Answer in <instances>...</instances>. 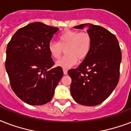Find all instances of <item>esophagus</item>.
<instances>
[{
    "label": "esophagus",
    "instance_id": "obj_1",
    "mask_svg": "<svg viewBox=\"0 0 131 131\" xmlns=\"http://www.w3.org/2000/svg\"><path fill=\"white\" fill-rule=\"evenodd\" d=\"M63 74H64L65 75L68 74V70H66V69H63Z\"/></svg>",
    "mask_w": 131,
    "mask_h": 131
}]
</instances>
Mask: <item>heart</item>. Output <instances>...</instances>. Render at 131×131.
Instances as JSON below:
<instances>
[{
  "instance_id": "heart-1",
  "label": "heart",
  "mask_w": 131,
  "mask_h": 131,
  "mask_svg": "<svg viewBox=\"0 0 131 131\" xmlns=\"http://www.w3.org/2000/svg\"><path fill=\"white\" fill-rule=\"evenodd\" d=\"M92 46V37L87 31L67 30L59 36V42L52 41L48 43V51L52 57L59 59L66 48L65 56L56 61V66L63 69L74 66L79 60L88 57Z\"/></svg>"
}]
</instances>
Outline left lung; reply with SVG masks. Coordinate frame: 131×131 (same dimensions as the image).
Instances as JSON below:
<instances>
[{
    "mask_svg": "<svg viewBox=\"0 0 131 131\" xmlns=\"http://www.w3.org/2000/svg\"><path fill=\"white\" fill-rule=\"evenodd\" d=\"M85 26L92 37L90 53L77 68L68 73L74 100L82 105L96 106L106 100L118 83L122 52L115 35L103 27L83 24L74 28Z\"/></svg>",
    "mask_w": 131,
    "mask_h": 131,
    "instance_id": "1",
    "label": "left lung"
}]
</instances>
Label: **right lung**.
I'll return each mask as SVG.
<instances>
[{
	"label": "right lung",
	"instance_id": "obj_1",
	"mask_svg": "<svg viewBox=\"0 0 131 131\" xmlns=\"http://www.w3.org/2000/svg\"><path fill=\"white\" fill-rule=\"evenodd\" d=\"M57 27L33 22L18 29L8 43L5 68L14 93L23 102L42 105L50 102L62 78L60 67L48 51V43Z\"/></svg>",
	"mask_w": 131,
	"mask_h": 131
}]
</instances>
